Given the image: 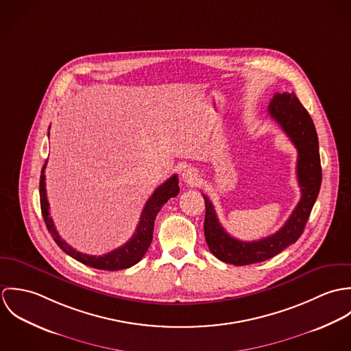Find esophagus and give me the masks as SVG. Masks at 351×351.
Here are the masks:
<instances>
[{"label":"esophagus","mask_w":351,"mask_h":351,"mask_svg":"<svg viewBox=\"0 0 351 351\" xmlns=\"http://www.w3.org/2000/svg\"><path fill=\"white\" fill-rule=\"evenodd\" d=\"M181 177H182V181H184L185 184H188V185H195V184L199 181V173H197V170L193 169V167L185 169Z\"/></svg>","instance_id":"esophagus-1"}]
</instances>
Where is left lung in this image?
I'll return each mask as SVG.
<instances>
[{
	"label": "left lung",
	"instance_id": "1",
	"mask_svg": "<svg viewBox=\"0 0 351 351\" xmlns=\"http://www.w3.org/2000/svg\"><path fill=\"white\" fill-rule=\"evenodd\" d=\"M267 112L298 149L296 173L301 199L287 223L276 234L259 241L243 242L226 232L219 223L213 204L202 195L205 201L204 235L206 245L217 259L235 266L263 262L295 243L304 231L322 185L317 134L309 113L296 95L293 92L276 93Z\"/></svg>",
	"mask_w": 351,
	"mask_h": 351
}]
</instances>
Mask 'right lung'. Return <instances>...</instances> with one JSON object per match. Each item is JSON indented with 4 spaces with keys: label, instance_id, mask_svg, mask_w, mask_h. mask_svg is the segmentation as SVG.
I'll list each match as a JSON object with an SVG mask.
<instances>
[{
    "label": "right lung",
    "instance_id": "add662e5",
    "mask_svg": "<svg viewBox=\"0 0 351 351\" xmlns=\"http://www.w3.org/2000/svg\"><path fill=\"white\" fill-rule=\"evenodd\" d=\"M46 166H47V160L43 165L42 176H40V185H39L40 208H42V215H43L45 223L47 226V230H49L52 239L67 255L73 256L74 259H77L78 262H81L84 265H88L90 267L100 269V270H109V271L121 270V269H127V267H131L135 263H138L150 247L151 242H152L154 221H155L158 212L160 210L163 204H166L167 201L176 197L180 193L178 177L174 174L166 182H163L160 186H158L154 191V193L151 195L150 199L147 200L145 208H143V212L141 215V220H139V224L136 227L134 237L125 245H123L119 249L110 251L108 254L99 255V256L88 255V254H82V252L73 249L70 245H67L59 237V234L53 226V221L50 216V204H49L47 193H46V181H45L46 180V176H45Z\"/></svg>",
    "mask_w": 351,
    "mask_h": 351
}]
</instances>
